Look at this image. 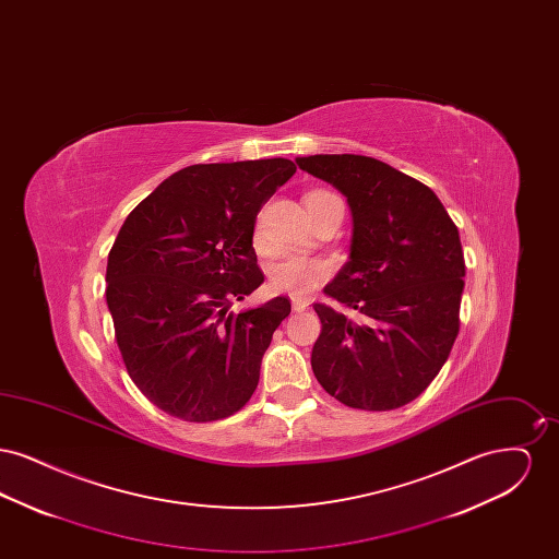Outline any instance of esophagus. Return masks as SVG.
Masks as SVG:
<instances>
[{
    "label": "esophagus",
    "mask_w": 559,
    "mask_h": 559,
    "mask_svg": "<svg viewBox=\"0 0 559 559\" xmlns=\"http://www.w3.org/2000/svg\"><path fill=\"white\" fill-rule=\"evenodd\" d=\"M292 306L293 312H304V310H308L310 301H308V299H301V297H293Z\"/></svg>",
    "instance_id": "obj_1"
}]
</instances>
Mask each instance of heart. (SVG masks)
<instances>
[{"mask_svg": "<svg viewBox=\"0 0 559 559\" xmlns=\"http://www.w3.org/2000/svg\"><path fill=\"white\" fill-rule=\"evenodd\" d=\"M319 194H329L326 190H312L306 194L319 197ZM253 247L258 251L264 249V237L262 230L255 228L253 233ZM331 276V266L324 260H314V258H283L267 267V285L274 293L292 295V297H308L310 293L317 292L322 283H326Z\"/></svg>", "mask_w": 559, "mask_h": 559, "instance_id": "heart-1", "label": "heart"}]
</instances>
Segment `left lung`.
<instances>
[{"label":"left lung","instance_id":"left-lung-1","mask_svg":"<svg viewBox=\"0 0 559 559\" xmlns=\"http://www.w3.org/2000/svg\"><path fill=\"white\" fill-rule=\"evenodd\" d=\"M299 169L346 194L349 262L314 304L312 371L349 408L392 411L417 399L459 335L465 260L459 230L431 188L362 155L299 157Z\"/></svg>","mask_w":559,"mask_h":559}]
</instances>
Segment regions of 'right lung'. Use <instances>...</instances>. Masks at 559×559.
I'll list each match as a JSON object with an SVG mask.
<instances>
[{
	"label": "right lung",
	"instance_id": "right-lung-1",
	"mask_svg": "<svg viewBox=\"0 0 559 559\" xmlns=\"http://www.w3.org/2000/svg\"><path fill=\"white\" fill-rule=\"evenodd\" d=\"M295 171L289 159L190 165L138 203L112 242L115 340L138 390L167 415L207 424L253 396L292 301L230 308L264 283L255 217Z\"/></svg>",
	"mask_w": 559,
	"mask_h": 559
}]
</instances>
